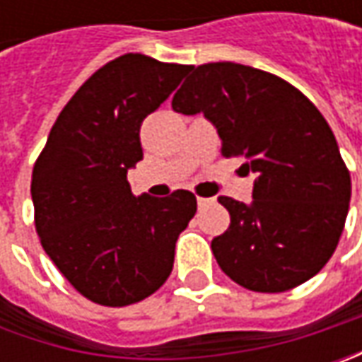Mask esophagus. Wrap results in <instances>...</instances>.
<instances>
[{
	"label": "esophagus",
	"mask_w": 362,
	"mask_h": 362,
	"mask_svg": "<svg viewBox=\"0 0 362 362\" xmlns=\"http://www.w3.org/2000/svg\"><path fill=\"white\" fill-rule=\"evenodd\" d=\"M209 203H214V199H207V197H197V205H199V207H205V205H209Z\"/></svg>",
	"instance_id": "obj_1"
}]
</instances>
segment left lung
<instances>
[{"label": "left lung", "mask_w": 362, "mask_h": 362, "mask_svg": "<svg viewBox=\"0 0 362 362\" xmlns=\"http://www.w3.org/2000/svg\"><path fill=\"white\" fill-rule=\"evenodd\" d=\"M175 112L214 122L223 157L256 173L252 203L219 197L230 228L214 238L219 268L254 292L304 284L334 254L351 202V173L320 110L284 78L233 62L191 66Z\"/></svg>", "instance_id": "8db88e82"}]
</instances>
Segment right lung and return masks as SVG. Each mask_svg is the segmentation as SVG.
Listing matches in <instances>:
<instances>
[{
	"mask_svg": "<svg viewBox=\"0 0 362 362\" xmlns=\"http://www.w3.org/2000/svg\"><path fill=\"white\" fill-rule=\"evenodd\" d=\"M189 72L124 54L98 68L64 106L32 171L35 231L62 276L103 306L141 302L167 282L175 242L197 211L191 191L132 195L141 124Z\"/></svg>",
	"mask_w": 362,
	"mask_h": 362,
	"instance_id": "add662e5",
	"label": "right lung"
}]
</instances>
